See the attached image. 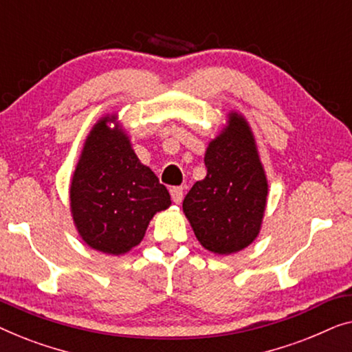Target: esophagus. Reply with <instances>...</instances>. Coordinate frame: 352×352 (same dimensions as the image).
<instances>
[{
  "mask_svg": "<svg viewBox=\"0 0 352 352\" xmlns=\"http://www.w3.org/2000/svg\"><path fill=\"white\" fill-rule=\"evenodd\" d=\"M170 196H172V201H174L175 204H180L183 199V186L170 188Z\"/></svg>",
  "mask_w": 352,
  "mask_h": 352,
  "instance_id": "esophagus-1",
  "label": "esophagus"
}]
</instances>
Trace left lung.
I'll use <instances>...</instances> for the list:
<instances>
[{
  "label": "left lung",
  "mask_w": 352,
  "mask_h": 352,
  "mask_svg": "<svg viewBox=\"0 0 352 352\" xmlns=\"http://www.w3.org/2000/svg\"><path fill=\"white\" fill-rule=\"evenodd\" d=\"M204 180L196 182L183 201L197 241L207 250L230 255L252 244L263 219L268 183L250 127L230 115V126L206 151Z\"/></svg>",
  "instance_id": "1"
}]
</instances>
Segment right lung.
Instances as JSON below:
<instances>
[{
	"label": "right lung",
	"instance_id": "1",
	"mask_svg": "<svg viewBox=\"0 0 352 352\" xmlns=\"http://www.w3.org/2000/svg\"><path fill=\"white\" fill-rule=\"evenodd\" d=\"M111 120L103 118L89 133L70 201L84 242L103 254L121 255L140 244L153 215L170 206V195L142 164L126 133L108 129Z\"/></svg>",
	"mask_w": 352,
	"mask_h": 352
}]
</instances>
